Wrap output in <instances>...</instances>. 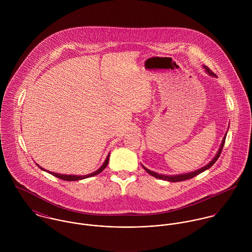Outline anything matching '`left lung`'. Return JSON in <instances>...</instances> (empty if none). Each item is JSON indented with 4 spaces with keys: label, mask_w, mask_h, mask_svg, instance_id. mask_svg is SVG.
<instances>
[{
    "label": "left lung",
    "mask_w": 252,
    "mask_h": 252,
    "mask_svg": "<svg viewBox=\"0 0 252 252\" xmlns=\"http://www.w3.org/2000/svg\"><path fill=\"white\" fill-rule=\"evenodd\" d=\"M204 68L206 69V71H207V72H208L210 75L216 76V74H215L214 72H212V71H211L208 67L204 66ZM226 135H227V133H225V136H224V138H223V140H222L221 145H220V147H219V149H218V151H217V153H216L215 158H214V159H213V160H212L208 165H206L205 167H203V168H201V169H199V170H197V171H195V172L186 173V174H182V175H177V176H165V175H160V174H157V173H155V172H152V171L148 170L147 168H145L144 166H143V167H144L145 172H147V174H149L150 176H152V177H154V178H156V179H159V180H168V181H171V182H178V181H182V180H190V179H192V178H194V177L198 176L199 174H201V173L205 172L206 170L210 169V168H211V167L216 163V161H217V159L219 158L220 154H221L222 148H223L224 144H225Z\"/></svg>",
    "instance_id": "obj_1"
}]
</instances>
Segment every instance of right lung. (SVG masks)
Listing matches in <instances>:
<instances>
[{"label": "right lung", "mask_w": 252, "mask_h": 252, "mask_svg": "<svg viewBox=\"0 0 252 252\" xmlns=\"http://www.w3.org/2000/svg\"><path fill=\"white\" fill-rule=\"evenodd\" d=\"M108 160H109V153H108V157L106 158V161L104 162V164L101 166V168H99L97 171H95L94 173H92V174H89V175H86V176H72V175H60V174H57V173H52V172H48V171H46V170H44V169H42L40 166H38L37 164H36V166L39 168V169H41L42 171H45V172H47V173H49L50 175H52V176H54V177H56V178H58V179H61V180H68V181H75V180H84V179H87V178H91V177H94V176H96V175H99L100 173H102L105 169H106V167L108 166Z\"/></svg>", "instance_id": "obj_1"}]
</instances>
